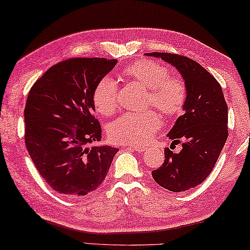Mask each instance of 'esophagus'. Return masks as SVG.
Listing matches in <instances>:
<instances>
[{
    "label": "esophagus",
    "instance_id": "obj_1",
    "mask_svg": "<svg viewBox=\"0 0 250 250\" xmlns=\"http://www.w3.org/2000/svg\"><path fill=\"white\" fill-rule=\"evenodd\" d=\"M128 148L132 150H135V151H145V149H146L145 146H137V145H129Z\"/></svg>",
    "mask_w": 250,
    "mask_h": 250
}]
</instances>
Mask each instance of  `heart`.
Wrapping results in <instances>:
<instances>
[{
	"instance_id": "heart-1",
	"label": "heart",
	"mask_w": 250,
	"mask_h": 250,
	"mask_svg": "<svg viewBox=\"0 0 250 250\" xmlns=\"http://www.w3.org/2000/svg\"><path fill=\"white\" fill-rule=\"evenodd\" d=\"M126 76L141 82L148 89L152 105L166 116L181 113L187 100V87L179 78H170L166 65L152 60H139L126 67ZM95 111L101 115H111L117 106V85L111 77H104L93 91ZM160 126V118L152 111L127 113L108 125L109 138L117 144L142 145L154 136Z\"/></svg>"
}]
</instances>
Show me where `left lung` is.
Wrapping results in <instances>:
<instances>
[{"label":"left lung","instance_id":"8db88e82","mask_svg":"<svg viewBox=\"0 0 250 250\" xmlns=\"http://www.w3.org/2000/svg\"><path fill=\"white\" fill-rule=\"evenodd\" d=\"M180 72L187 87L185 113L179 116L167 136L182 144L180 152L165 149L161 167L151 171L160 187L182 192L202 183L215 166L229 137V112L220 83L202 65L188 57L150 52Z\"/></svg>","mask_w":250,"mask_h":250}]
</instances>
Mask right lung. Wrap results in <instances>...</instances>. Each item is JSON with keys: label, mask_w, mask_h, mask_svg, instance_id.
Returning a JSON list of instances; mask_svg holds the SVG:
<instances>
[{"label": "right lung", "mask_w": 250, "mask_h": 250, "mask_svg": "<svg viewBox=\"0 0 250 250\" xmlns=\"http://www.w3.org/2000/svg\"><path fill=\"white\" fill-rule=\"evenodd\" d=\"M116 59L71 58L52 65L30 89L25 145L35 167L58 193L83 196L104 181L117 148L86 147L100 142L93 91Z\"/></svg>", "instance_id": "obj_1"}]
</instances>
